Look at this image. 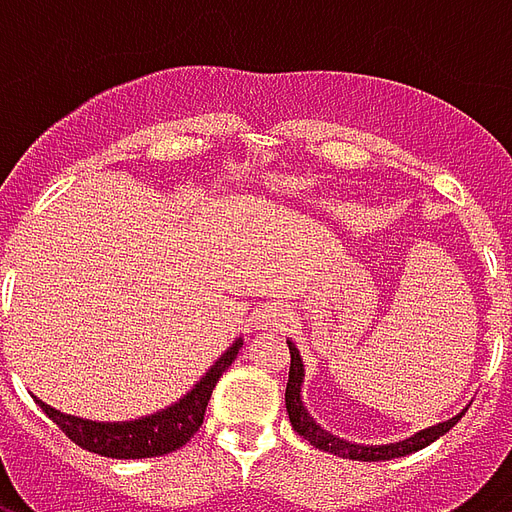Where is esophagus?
<instances>
[{"mask_svg": "<svg viewBox=\"0 0 512 512\" xmlns=\"http://www.w3.org/2000/svg\"><path fill=\"white\" fill-rule=\"evenodd\" d=\"M293 320V312L282 304H271L266 309H260L252 320L255 331H285L287 325Z\"/></svg>", "mask_w": 512, "mask_h": 512, "instance_id": "34e87169", "label": "esophagus"}]
</instances>
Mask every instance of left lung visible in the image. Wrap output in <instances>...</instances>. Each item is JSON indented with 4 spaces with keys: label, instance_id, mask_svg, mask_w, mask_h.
I'll list each match as a JSON object with an SVG mask.
<instances>
[{
    "label": "left lung",
    "instance_id": "left-lung-1",
    "mask_svg": "<svg viewBox=\"0 0 512 512\" xmlns=\"http://www.w3.org/2000/svg\"><path fill=\"white\" fill-rule=\"evenodd\" d=\"M287 347H290V377H287L285 391L287 415H290L293 429L298 431L309 445L325 450V453H333V456L342 458H355V461H388V458L410 456L415 450H423L426 445H431V442L442 437V434H448L458 420H461V415H456V418L445 420V423H439V426H431V429L418 431L415 437L404 439V442H396V445H355V442H347V439L333 437V434H328L323 426H317L314 418H309V412L304 410V404H301L304 363H301V355H298L293 342H287Z\"/></svg>",
    "mask_w": 512,
    "mask_h": 512
}]
</instances>
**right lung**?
<instances>
[{
    "instance_id": "1",
    "label": "right lung",
    "mask_w": 512,
    "mask_h": 512,
    "mask_svg": "<svg viewBox=\"0 0 512 512\" xmlns=\"http://www.w3.org/2000/svg\"><path fill=\"white\" fill-rule=\"evenodd\" d=\"M238 350H241V342L233 344L179 404H173L157 415H149V418L127 420V423H97V420L64 415V412L48 407L37 396H34V401L67 437L73 439L78 448L89 450V453L108 458L165 456V453H173L181 445H187L189 439L198 434L203 418H206L211 391H214L219 377L230 369V363L236 361Z\"/></svg>"
}]
</instances>
